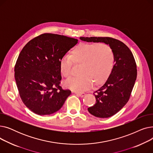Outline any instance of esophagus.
Here are the masks:
<instances>
[{
    "label": "esophagus",
    "instance_id": "esophagus-1",
    "mask_svg": "<svg viewBox=\"0 0 153 153\" xmlns=\"http://www.w3.org/2000/svg\"><path fill=\"white\" fill-rule=\"evenodd\" d=\"M76 94L79 96V97H83L85 95V93H78V92H76Z\"/></svg>",
    "mask_w": 153,
    "mask_h": 153
}]
</instances>
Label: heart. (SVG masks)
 I'll use <instances>...</instances> for the list:
<instances>
[{
	"mask_svg": "<svg viewBox=\"0 0 153 153\" xmlns=\"http://www.w3.org/2000/svg\"><path fill=\"white\" fill-rule=\"evenodd\" d=\"M114 54L111 48L103 43H80L59 61L61 74L66 78L71 76L72 61L81 64L79 76L71 78L64 85L76 92H82L92 86L105 82L113 70Z\"/></svg>",
	"mask_w": 153,
	"mask_h": 153,
	"instance_id": "1",
	"label": "heart"
}]
</instances>
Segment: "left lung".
Returning a JSON list of instances; mask_svg holds the SVG:
<instances>
[{"label": "left lung", "mask_w": 153, "mask_h": 153, "mask_svg": "<svg viewBox=\"0 0 153 153\" xmlns=\"http://www.w3.org/2000/svg\"><path fill=\"white\" fill-rule=\"evenodd\" d=\"M82 41L104 43L114 54L113 70L106 82L94 92L96 103L88 108L92 115L108 118L121 110L130 99L134 87L137 69L133 55L128 46L118 39L110 37H80Z\"/></svg>", "instance_id": "obj_1"}]
</instances>
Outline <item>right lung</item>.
Listing matches in <instances>:
<instances>
[{"mask_svg":"<svg viewBox=\"0 0 153 153\" xmlns=\"http://www.w3.org/2000/svg\"><path fill=\"white\" fill-rule=\"evenodd\" d=\"M77 41L45 33L30 40L21 51L15 66V79L22 102L33 113L53 114L71 95V91L59 85V61Z\"/></svg>","mask_w":153,"mask_h":153,"instance_id":"add662e5","label":"right lung"}]
</instances>
